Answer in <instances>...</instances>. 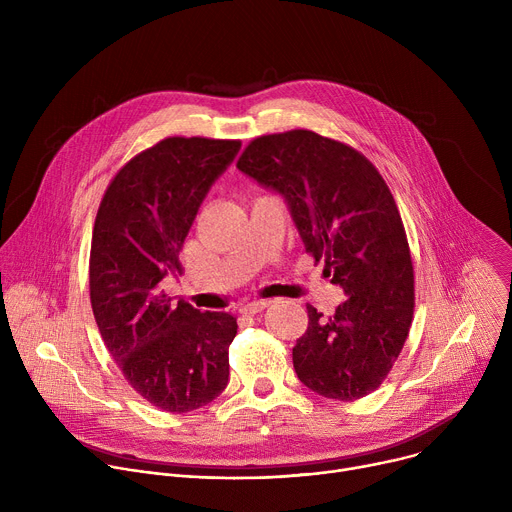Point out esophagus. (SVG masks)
Here are the masks:
<instances>
[{"instance_id":"1","label":"esophagus","mask_w":512,"mask_h":512,"mask_svg":"<svg viewBox=\"0 0 512 512\" xmlns=\"http://www.w3.org/2000/svg\"><path fill=\"white\" fill-rule=\"evenodd\" d=\"M269 300H259V302H249V304H245L243 308H241V312H245V314H259V312H263L265 308H269Z\"/></svg>"}]
</instances>
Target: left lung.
<instances>
[{"mask_svg":"<svg viewBox=\"0 0 512 512\" xmlns=\"http://www.w3.org/2000/svg\"><path fill=\"white\" fill-rule=\"evenodd\" d=\"M237 168L287 202L316 261L346 294L326 318L308 306L294 346L298 379L314 393L354 401L389 375L413 320V263L395 198L379 170L346 143L308 129L261 135Z\"/></svg>","mask_w":512,"mask_h":512,"instance_id":"obj_1","label":"left lung"}]
</instances>
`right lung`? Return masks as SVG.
I'll return each instance as SVG.
<instances>
[{"mask_svg":"<svg viewBox=\"0 0 512 512\" xmlns=\"http://www.w3.org/2000/svg\"><path fill=\"white\" fill-rule=\"evenodd\" d=\"M241 150L237 139L166 137L137 154L101 200L89 263L91 306L127 383L168 413L208 405L229 383L237 318L172 304L160 281L214 180Z\"/></svg>","mask_w":512,"mask_h":512,"instance_id":"add662e5","label":"right lung"}]
</instances>
